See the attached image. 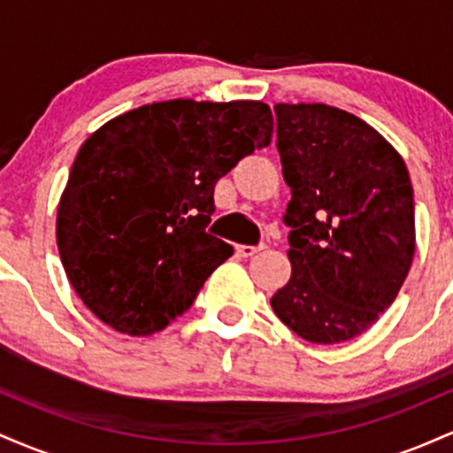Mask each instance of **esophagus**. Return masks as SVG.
<instances>
[{"label":"esophagus","mask_w":453,"mask_h":453,"mask_svg":"<svg viewBox=\"0 0 453 453\" xmlns=\"http://www.w3.org/2000/svg\"><path fill=\"white\" fill-rule=\"evenodd\" d=\"M264 249V244H259V247H249V244H238L236 247V253L241 257H251L256 256V253H259Z\"/></svg>","instance_id":"obj_1"}]
</instances>
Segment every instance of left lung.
<instances>
[{
    "label": "left lung",
    "mask_w": 453,
    "mask_h": 453,
    "mask_svg": "<svg viewBox=\"0 0 453 453\" xmlns=\"http://www.w3.org/2000/svg\"><path fill=\"white\" fill-rule=\"evenodd\" d=\"M277 149L292 189V277L270 298L300 339L360 336L396 300L415 256L404 159L375 127L327 104H277Z\"/></svg>",
    "instance_id": "left-lung-1"
}]
</instances>
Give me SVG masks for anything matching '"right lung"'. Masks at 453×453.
<instances>
[{
  "label": "right lung",
  "instance_id": "right-lung-1",
  "mask_svg": "<svg viewBox=\"0 0 453 453\" xmlns=\"http://www.w3.org/2000/svg\"><path fill=\"white\" fill-rule=\"evenodd\" d=\"M273 129L257 100L153 102L96 129L57 206V249L82 304L129 336L183 315L234 253L204 232L217 180Z\"/></svg>",
  "mask_w": 453,
  "mask_h": 453
}]
</instances>
